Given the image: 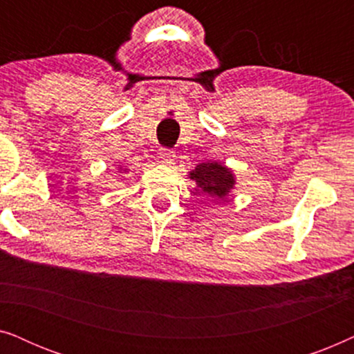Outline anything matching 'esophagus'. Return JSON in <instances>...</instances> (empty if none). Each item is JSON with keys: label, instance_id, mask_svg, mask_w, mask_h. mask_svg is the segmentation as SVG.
Wrapping results in <instances>:
<instances>
[{"label": "esophagus", "instance_id": "34e87169", "mask_svg": "<svg viewBox=\"0 0 354 354\" xmlns=\"http://www.w3.org/2000/svg\"><path fill=\"white\" fill-rule=\"evenodd\" d=\"M159 161H161L164 166H171V164L176 162V153H174L172 149L162 148L161 151H159Z\"/></svg>", "mask_w": 354, "mask_h": 354}]
</instances>
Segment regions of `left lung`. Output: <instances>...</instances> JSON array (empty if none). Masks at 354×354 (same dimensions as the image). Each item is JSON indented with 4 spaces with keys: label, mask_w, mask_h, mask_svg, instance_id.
I'll return each mask as SVG.
<instances>
[{
    "label": "left lung",
    "mask_w": 354,
    "mask_h": 354,
    "mask_svg": "<svg viewBox=\"0 0 354 354\" xmlns=\"http://www.w3.org/2000/svg\"><path fill=\"white\" fill-rule=\"evenodd\" d=\"M188 177L196 183L195 193L211 198L216 203L225 201L236 185L234 171L217 161L200 162L188 172Z\"/></svg>",
    "instance_id": "8db88e82"
}]
</instances>
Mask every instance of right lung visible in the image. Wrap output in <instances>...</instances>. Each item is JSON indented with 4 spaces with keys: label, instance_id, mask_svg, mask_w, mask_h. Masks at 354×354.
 <instances>
[{
    "label": "right lung",
    "instance_id": "add662e5",
    "mask_svg": "<svg viewBox=\"0 0 354 354\" xmlns=\"http://www.w3.org/2000/svg\"><path fill=\"white\" fill-rule=\"evenodd\" d=\"M129 169H125V167H119V172H127Z\"/></svg>",
    "mask_w": 354,
    "mask_h": 354
}]
</instances>
